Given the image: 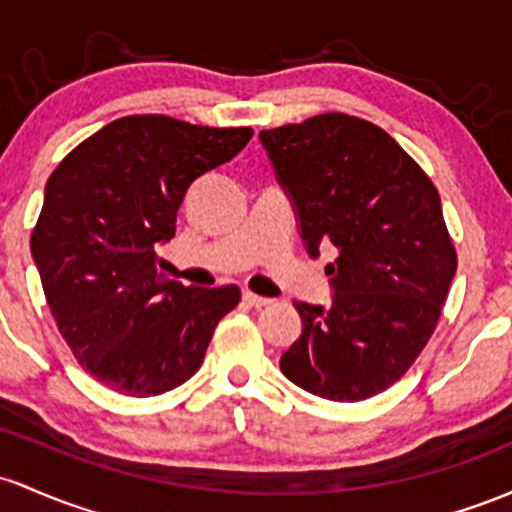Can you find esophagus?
Instances as JSON below:
<instances>
[{"mask_svg": "<svg viewBox=\"0 0 512 512\" xmlns=\"http://www.w3.org/2000/svg\"><path fill=\"white\" fill-rule=\"evenodd\" d=\"M243 301L247 303V306H255V308L269 306V303H272V299H267V296L255 294V291H243Z\"/></svg>", "mask_w": 512, "mask_h": 512, "instance_id": "34e87169", "label": "esophagus"}]
</instances>
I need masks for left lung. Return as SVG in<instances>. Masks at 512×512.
I'll use <instances>...</instances> for the list:
<instances>
[{"label": "left lung", "instance_id": "left-lung-1", "mask_svg": "<svg viewBox=\"0 0 512 512\" xmlns=\"http://www.w3.org/2000/svg\"><path fill=\"white\" fill-rule=\"evenodd\" d=\"M294 199L308 252L335 245L330 306L296 301L284 376L330 401L389 389L428 345L457 272L440 194L384 128L320 114L260 133Z\"/></svg>", "mask_w": 512, "mask_h": 512}]
</instances>
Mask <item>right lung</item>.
<instances>
[{
  "mask_svg": "<svg viewBox=\"0 0 512 512\" xmlns=\"http://www.w3.org/2000/svg\"><path fill=\"white\" fill-rule=\"evenodd\" d=\"M252 128H213L162 114L111 121L82 140L46 184L31 252L82 369L123 396H160L192 379L235 284L167 279L155 245L174 235L196 177L233 160Z\"/></svg>",
  "mask_w": 512,
  "mask_h": 512,
  "instance_id": "right-lung-1",
  "label": "right lung"
}]
</instances>
